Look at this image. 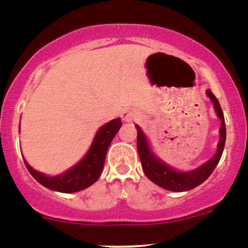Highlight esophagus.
<instances>
[{
  "instance_id": "esophagus-1",
  "label": "esophagus",
  "mask_w": 248,
  "mask_h": 248,
  "mask_svg": "<svg viewBox=\"0 0 248 248\" xmlns=\"http://www.w3.org/2000/svg\"><path fill=\"white\" fill-rule=\"evenodd\" d=\"M134 116H135V113L134 110H132V109H124L121 114V117L124 121H131L132 119H134Z\"/></svg>"
}]
</instances>
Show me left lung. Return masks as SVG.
<instances>
[{
    "mask_svg": "<svg viewBox=\"0 0 248 248\" xmlns=\"http://www.w3.org/2000/svg\"><path fill=\"white\" fill-rule=\"evenodd\" d=\"M207 95L214 103V108H215L216 114H217L218 119L221 120L220 140H218L216 155L213 158H210L207 163L200 166L199 169H195V170L189 172H179L172 169L168 164H165L158 157H155V155H153L150 146H148L147 139H146L144 132L141 131V128L138 124L135 126L138 131L137 148L138 153H139L140 161H141L142 170H144L147 178L150 181H152L153 183L157 184V186L164 187L166 190H170V191L176 192L191 190L194 187L199 186L200 184H202L212 174V172L215 170L216 165L220 161L226 142L225 117H223L222 109H221L220 103H218L215 95L209 89L207 90Z\"/></svg>",
    "mask_w": 248,
    "mask_h": 248,
    "instance_id": "obj_1",
    "label": "left lung"
}]
</instances>
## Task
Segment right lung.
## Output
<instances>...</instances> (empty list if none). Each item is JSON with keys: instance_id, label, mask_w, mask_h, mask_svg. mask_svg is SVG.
Instances as JSON below:
<instances>
[{"instance_id": "1", "label": "right lung", "mask_w": 248, "mask_h": 248, "mask_svg": "<svg viewBox=\"0 0 248 248\" xmlns=\"http://www.w3.org/2000/svg\"><path fill=\"white\" fill-rule=\"evenodd\" d=\"M121 124V120L114 119L101 127L96 133L95 139L85 157L77 165L64 173L54 177L46 176L31 168L27 161L23 159L26 168L41 186L54 191L67 194V192H77L87 189L100 178L101 172L103 170L104 160H106L107 151L113 138L119 132Z\"/></svg>"}]
</instances>
